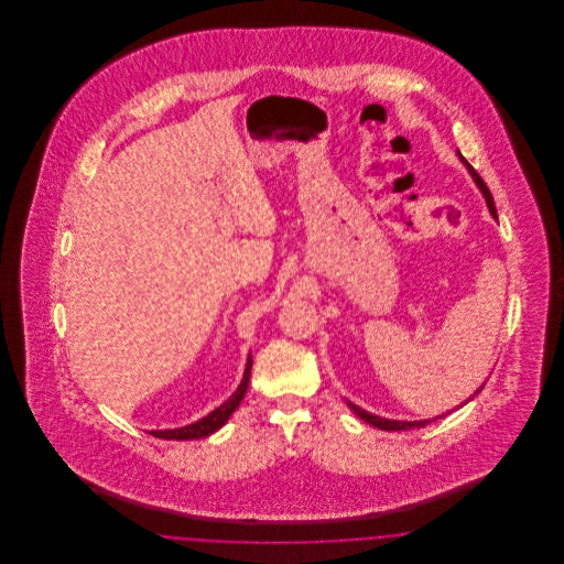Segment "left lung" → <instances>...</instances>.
Segmentation results:
<instances>
[{"label": "left lung", "instance_id": "8db88e82", "mask_svg": "<svg viewBox=\"0 0 564 564\" xmlns=\"http://www.w3.org/2000/svg\"><path fill=\"white\" fill-rule=\"evenodd\" d=\"M458 154V159L465 162V166H467V171L471 173V177H474V182L478 184V188L484 194V198H486V205H488V212L492 214V217H497V209H495V200H492V194H490V189L486 188V184L482 182V177L474 171V166L469 164V162L465 161L463 156H460V152H456ZM484 387V384H482ZM482 387L474 393V395H478L480 391H482ZM474 395L469 398V400H474ZM467 400V402H469ZM465 402V403H467ZM465 403H460V405H465ZM349 408L361 419V421H366V423H370V425H375L378 430L384 431H405V430H421V427H425V425H430L433 421H437V419H442V416H446V414H442V416H435V419H427V421H391V419H380V416H376V414H370V412H366V410H361L359 405H355V403L349 402Z\"/></svg>", "mask_w": 564, "mask_h": 564}]
</instances>
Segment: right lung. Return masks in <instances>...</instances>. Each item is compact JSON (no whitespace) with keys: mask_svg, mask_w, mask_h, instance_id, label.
Instances as JSON below:
<instances>
[{"mask_svg":"<svg viewBox=\"0 0 564 564\" xmlns=\"http://www.w3.org/2000/svg\"><path fill=\"white\" fill-rule=\"evenodd\" d=\"M251 364H253V361H251V355H249L241 384L237 387V391H235L226 402L221 403L219 408H215L212 414H207L205 419H200V421H196V423H192V425L180 427V430L150 431V433H152L154 437H161V440H200V437L212 435V433H215L219 427H224L226 421L232 416V412L239 408L242 395L247 393V384H249V376H251Z\"/></svg>","mask_w":564,"mask_h":564,"instance_id":"1","label":"right lung"}]
</instances>
